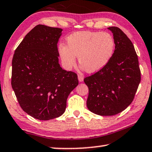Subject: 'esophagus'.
I'll use <instances>...</instances> for the list:
<instances>
[{
  "instance_id": "1",
  "label": "esophagus",
  "mask_w": 152,
  "mask_h": 152,
  "mask_svg": "<svg viewBox=\"0 0 152 152\" xmlns=\"http://www.w3.org/2000/svg\"><path fill=\"white\" fill-rule=\"evenodd\" d=\"M78 78L79 82H83V81L84 78H83V76L82 75H81V74H78Z\"/></svg>"
}]
</instances>
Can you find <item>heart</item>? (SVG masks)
<instances>
[{
    "label": "heart",
    "mask_w": 152,
    "mask_h": 152,
    "mask_svg": "<svg viewBox=\"0 0 152 152\" xmlns=\"http://www.w3.org/2000/svg\"><path fill=\"white\" fill-rule=\"evenodd\" d=\"M66 42L67 46H58L63 65L72 68L78 56L80 67L89 73L102 69L111 59L115 50L114 37L107 32L78 31L70 35Z\"/></svg>",
    "instance_id": "1"
}]
</instances>
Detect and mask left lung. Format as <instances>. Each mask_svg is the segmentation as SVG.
<instances>
[{
    "label": "left lung",
    "mask_w": 152,
    "mask_h": 152,
    "mask_svg": "<svg viewBox=\"0 0 152 152\" xmlns=\"http://www.w3.org/2000/svg\"><path fill=\"white\" fill-rule=\"evenodd\" d=\"M108 29L115 42L113 57L102 69L84 78L89 88L87 108L102 116L125 110L132 102L141 82L139 60L132 42L118 27Z\"/></svg>",
    "instance_id": "obj_1"
}]
</instances>
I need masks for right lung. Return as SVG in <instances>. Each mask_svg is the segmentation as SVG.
<instances>
[{"mask_svg":"<svg viewBox=\"0 0 152 152\" xmlns=\"http://www.w3.org/2000/svg\"><path fill=\"white\" fill-rule=\"evenodd\" d=\"M63 30L38 24L26 34L12 59L11 87L22 109L49 120L65 112L70 92L78 85L74 72L58 63L57 43Z\"/></svg>","mask_w":152,"mask_h":152,"instance_id":"right-lung-1","label":"right lung"}]
</instances>
